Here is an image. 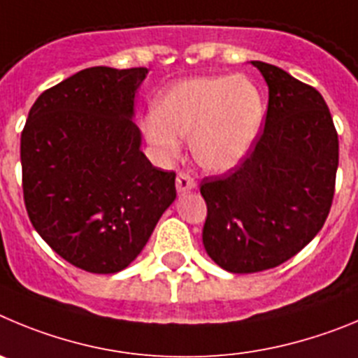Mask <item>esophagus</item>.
Returning <instances> with one entry per match:
<instances>
[{
  "mask_svg": "<svg viewBox=\"0 0 358 358\" xmlns=\"http://www.w3.org/2000/svg\"><path fill=\"white\" fill-rule=\"evenodd\" d=\"M196 187V182L192 176L185 175V173H180L178 176H176V191H178V194H185V192L192 191Z\"/></svg>",
  "mask_w": 358,
  "mask_h": 358,
  "instance_id": "obj_1",
  "label": "esophagus"
}]
</instances>
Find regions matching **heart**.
<instances>
[{
	"mask_svg": "<svg viewBox=\"0 0 358 358\" xmlns=\"http://www.w3.org/2000/svg\"><path fill=\"white\" fill-rule=\"evenodd\" d=\"M266 123V99L246 76H198L160 94L143 119V134L162 162L180 155L189 139L194 162L208 173H227L243 164Z\"/></svg>",
	"mask_w": 358,
	"mask_h": 358,
	"instance_id": "1",
	"label": "heart"
}]
</instances>
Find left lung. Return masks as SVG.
Instances as JSON below:
<instances>
[{"label":"left lung","instance_id":"8db88e82","mask_svg":"<svg viewBox=\"0 0 358 358\" xmlns=\"http://www.w3.org/2000/svg\"><path fill=\"white\" fill-rule=\"evenodd\" d=\"M269 89L264 131L234 171L201 182L203 246L230 273H259L303 250L334 199L339 139L323 96L280 67L253 60Z\"/></svg>","mask_w":358,"mask_h":358}]
</instances>
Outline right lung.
Returning a JSON list of instances; mask_svg holds the SVG:
<instances>
[{
    "instance_id": "1",
    "label": "right lung",
    "mask_w": 358,
    "mask_h": 358,
    "mask_svg": "<svg viewBox=\"0 0 358 358\" xmlns=\"http://www.w3.org/2000/svg\"><path fill=\"white\" fill-rule=\"evenodd\" d=\"M146 67H89L38 96L21 134L28 217L83 271L130 266L175 201V173L151 166L135 124Z\"/></svg>"
}]
</instances>
